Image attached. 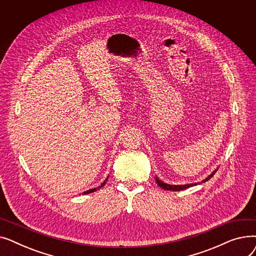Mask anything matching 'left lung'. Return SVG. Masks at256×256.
Wrapping results in <instances>:
<instances>
[{
    "instance_id": "1",
    "label": "left lung",
    "mask_w": 256,
    "mask_h": 256,
    "mask_svg": "<svg viewBox=\"0 0 256 256\" xmlns=\"http://www.w3.org/2000/svg\"><path fill=\"white\" fill-rule=\"evenodd\" d=\"M214 174V172H212L210 176H208V178L204 180V182H206V180H208L210 178H212ZM156 182H158V186H160V188H162V189H164V190H166V191H182V190H184V189H188V188L192 186L193 184H194V186L197 184H182V186H172V184H165V182H160L158 178H156Z\"/></svg>"
}]
</instances>
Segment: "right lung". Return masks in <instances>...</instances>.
I'll use <instances>...</instances> for the list:
<instances>
[{
	"mask_svg": "<svg viewBox=\"0 0 256 256\" xmlns=\"http://www.w3.org/2000/svg\"><path fill=\"white\" fill-rule=\"evenodd\" d=\"M108 180V178H106ZM106 180L100 184V186H98V188H96V189H91V190H88V191H86V192H84V194H89V193H92V192H96L98 189H100V188H102V186H104V184H106Z\"/></svg>",
	"mask_w": 256,
	"mask_h": 256,
	"instance_id": "right-lung-1",
	"label": "right lung"
}]
</instances>
